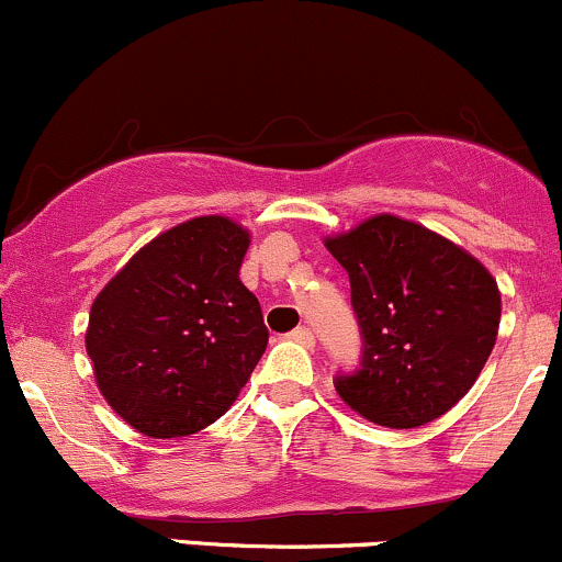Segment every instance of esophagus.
Returning a JSON list of instances; mask_svg holds the SVG:
<instances>
[{
	"mask_svg": "<svg viewBox=\"0 0 562 562\" xmlns=\"http://www.w3.org/2000/svg\"><path fill=\"white\" fill-rule=\"evenodd\" d=\"M291 341H295V344H304V347H312L314 344V333H312V328H295V330H291Z\"/></svg>",
	"mask_w": 562,
	"mask_h": 562,
	"instance_id": "34e87169",
	"label": "esophagus"
}]
</instances>
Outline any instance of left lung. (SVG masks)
<instances>
[{
	"label": "left lung",
	"mask_w": 562,
	"mask_h": 562,
	"mask_svg": "<svg viewBox=\"0 0 562 562\" xmlns=\"http://www.w3.org/2000/svg\"><path fill=\"white\" fill-rule=\"evenodd\" d=\"M347 269L360 371L336 375L351 411L413 429L451 411L488 362L502 319L491 271L427 226L381 213L325 239Z\"/></svg>",
	"instance_id": "obj_1"
}]
</instances>
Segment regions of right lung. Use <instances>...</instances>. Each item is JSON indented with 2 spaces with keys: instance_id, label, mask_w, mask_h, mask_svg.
<instances>
[{
  "instance_id": "right-lung-1",
  "label": "right lung",
  "mask_w": 562,
  "mask_h": 562,
  "mask_svg": "<svg viewBox=\"0 0 562 562\" xmlns=\"http://www.w3.org/2000/svg\"><path fill=\"white\" fill-rule=\"evenodd\" d=\"M250 232L200 215L154 237L92 301L95 384L133 429L168 440L224 416L267 349L261 304L239 280Z\"/></svg>"
}]
</instances>
